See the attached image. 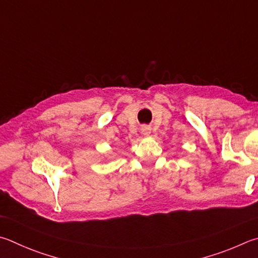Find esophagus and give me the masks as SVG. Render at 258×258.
<instances>
[{"instance_id": "1", "label": "esophagus", "mask_w": 258, "mask_h": 258, "mask_svg": "<svg viewBox=\"0 0 258 258\" xmlns=\"http://www.w3.org/2000/svg\"><path fill=\"white\" fill-rule=\"evenodd\" d=\"M142 133H143V135H145V137H148V135L150 134V127H149V126H143V127H142Z\"/></svg>"}]
</instances>
